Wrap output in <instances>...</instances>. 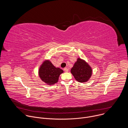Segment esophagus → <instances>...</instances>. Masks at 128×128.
<instances>
[{
    "mask_svg": "<svg viewBox=\"0 0 128 128\" xmlns=\"http://www.w3.org/2000/svg\"><path fill=\"white\" fill-rule=\"evenodd\" d=\"M64 71H65V72H67L68 71V69L67 68L65 67V68H64Z\"/></svg>",
    "mask_w": 128,
    "mask_h": 128,
    "instance_id": "1",
    "label": "esophagus"
}]
</instances>
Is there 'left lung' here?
I'll return each mask as SVG.
<instances>
[{
  "label": "left lung",
  "instance_id": "1",
  "mask_svg": "<svg viewBox=\"0 0 128 128\" xmlns=\"http://www.w3.org/2000/svg\"><path fill=\"white\" fill-rule=\"evenodd\" d=\"M71 73L78 82H85L92 76V69L84 60L78 58L71 69Z\"/></svg>",
  "mask_w": 128,
  "mask_h": 128
}]
</instances>
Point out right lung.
<instances>
[{
	"mask_svg": "<svg viewBox=\"0 0 128 128\" xmlns=\"http://www.w3.org/2000/svg\"><path fill=\"white\" fill-rule=\"evenodd\" d=\"M63 70L54 66L50 60H45L40 66L38 74L40 79L48 84L52 85L58 82L60 75Z\"/></svg>",
	"mask_w": 128,
	"mask_h": 128,
	"instance_id": "obj_1",
	"label": "right lung"
}]
</instances>
